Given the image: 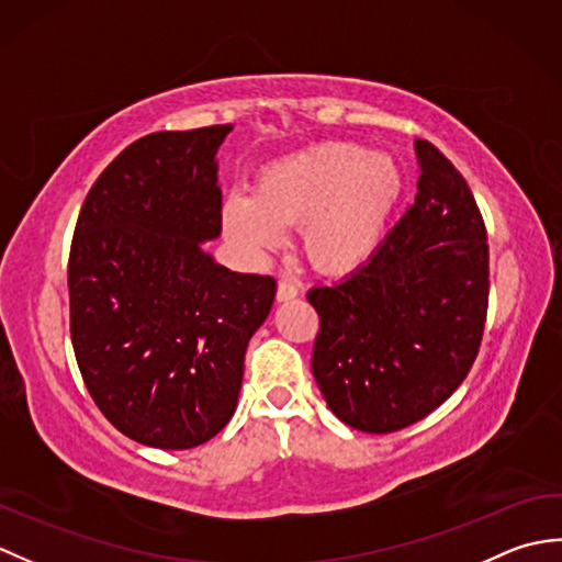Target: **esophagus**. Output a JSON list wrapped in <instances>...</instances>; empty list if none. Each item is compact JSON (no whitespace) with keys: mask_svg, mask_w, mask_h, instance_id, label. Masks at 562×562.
<instances>
[{"mask_svg":"<svg viewBox=\"0 0 562 562\" xmlns=\"http://www.w3.org/2000/svg\"><path fill=\"white\" fill-rule=\"evenodd\" d=\"M296 294H300L296 282L292 278H280V282H278V302H290V300H294Z\"/></svg>","mask_w":562,"mask_h":562,"instance_id":"1","label":"esophagus"}]
</instances>
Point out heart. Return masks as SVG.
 I'll return each mask as SVG.
<instances>
[{
  "mask_svg": "<svg viewBox=\"0 0 562 562\" xmlns=\"http://www.w3.org/2000/svg\"><path fill=\"white\" fill-rule=\"evenodd\" d=\"M403 195V171L389 154L355 142H318L268 164L254 195L234 190L222 205L229 241L248 258H268L300 224L306 258L342 274L374 256Z\"/></svg>",
  "mask_w": 562,
  "mask_h": 562,
  "instance_id": "b5f03b06",
  "label": "heart"
}]
</instances>
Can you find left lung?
Instances as JSON below:
<instances>
[{
    "label": "left lung",
    "mask_w": 562,
    "mask_h": 562,
    "mask_svg": "<svg viewBox=\"0 0 562 562\" xmlns=\"http://www.w3.org/2000/svg\"><path fill=\"white\" fill-rule=\"evenodd\" d=\"M417 195L374 256L306 294L321 328L312 372L345 425L386 435L439 408L479 355L487 234L453 164L415 139Z\"/></svg>",
    "instance_id": "obj_1"
}]
</instances>
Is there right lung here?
I'll list each match as a JSON object with an SVG mask.
<instances>
[{
	"mask_svg": "<svg viewBox=\"0 0 562 562\" xmlns=\"http://www.w3.org/2000/svg\"><path fill=\"white\" fill-rule=\"evenodd\" d=\"M232 125L151 133L105 166L69 250V333L93 403L139 445L190 449L232 420L270 274L214 262Z\"/></svg>",
	"mask_w": 562,
	"mask_h": 562,
	"instance_id": "obj_1",
	"label": "right lung"
}]
</instances>
